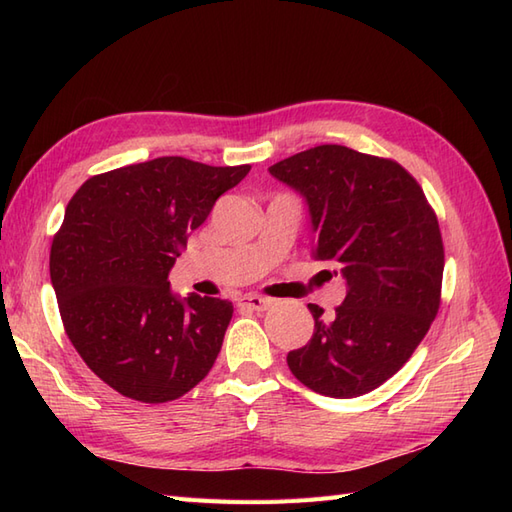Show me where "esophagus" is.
I'll return each instance as SVG.
<instances>
[{"label":"esophagus","mask_w":512,"mask_h":512,"mask_svg":"<svg viewBox=\"0 0 512 512\" xmlns=\"http://www.w3.org/2000/svg\"><path fill=\"white\" fill-rule=\"evenodd\" d=\"M270 299L266 297H259V295H244L242 299H239V306L242 308H248V310H257V312H264L270 308Z\"/></svg>","instance_id":"esophagus-1"}]
</instances>
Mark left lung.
Listing matches in <instances>:
<instances>
[{
  "instance_id": "1",
  "label": "left lung",
  "mask_w": 512,
  "mask_h": 512,
  "mask_svg": "<svg viewBox=\"0 0 512 512\" xmlns=\"http://www.w3.org/2000/svg\"><path fill=\"white\" fill-rule=\"evenodd\" d=\"M270 173L306 198L317 239L312 257L341 266L347 295L332 319L308 303L312 339L288 354L312 391L356 398L405 365L436 319L444 244L436 211L391 158L319 145Z\"/></svg>"
}]
</instances>
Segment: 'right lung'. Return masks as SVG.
Segmentation results:
<instances>
[{
  "mask_svg": "<svg viewBox=\"0 0 512 512\" xmlns=\"http://www.w3.org/2000/svg\"><path fill=\"white\" fill-rule=\"evenodd\" d=\"M250 165L162 156L81 184L52 239L50 279L65 334L103 383L169 402L209 374L233 303L169 290V270L215 200Z\"/></svg>",
  "mask_w": 512,
  "mask_h": 512,
  "instance_id": "1",
  "label": "right lung"
}]
</instances>
